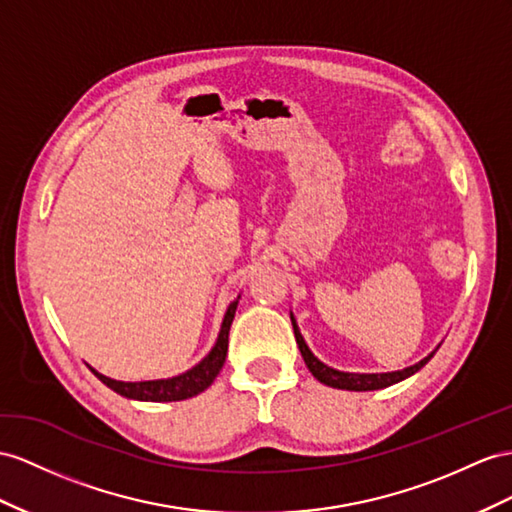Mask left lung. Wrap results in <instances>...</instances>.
I'll return each instance as SVG.
<instances>
[{"instance_id":"1","label":"left lung","mask_w":512,"mask_h":512,"mask_svg":"<svg viewBox=\"0 0 512 512\" xmlns=\"http://www.w3.org/2000/svg\"><path fill=\"white\" fill-rule=\"evenodd\" d=\"M292 318V326H294V337H296V344L300 348V355L305 359V365L309 368V372L318 378L322 385H329L333 389H346V391H374V389H385L389 385H396L404 378L413 376L415 372H419L424 368V365L435 357V352L439 350V346L430 352L428 357H424L422 361H417L415 365H409V368L404 370H396V372H376V374H361V372H342V370H335L331 365L322 363L313 352L309 350L305 337L300 335V329L296 324L294 313H290Z\"/></svg>"}]
</instances>
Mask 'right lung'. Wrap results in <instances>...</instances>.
Wrapping results in <instances>:
<instances>
[{
    "mask_svg": "<svg viewBox=\"0 0 512 512\" xmlns=\"http://www.w3.org/2000/svg\"><path fill=\"white\" fill-rule=\"evenodd\" d=\"M238 300H240V296L227 307L214 348L209 350L207 355L194 365V368L186 370L183 374L170 376V378H157V381L125 383V381H116V378L101 374L95 368H90V372H93L103 385H108L112 391L121 393V396L129 398V400L177 402V400H188L192 396H199L201 391H205L209 385L214 383V378L222 370V365H225L227 348H229V329H231V322L235 318V309H238Z\"/></svg>",
    "mask_w": 512,
    "mask_h": 512,
    "instance_id": "obj_1",
    "label": "right lung"
}]
</instances>
